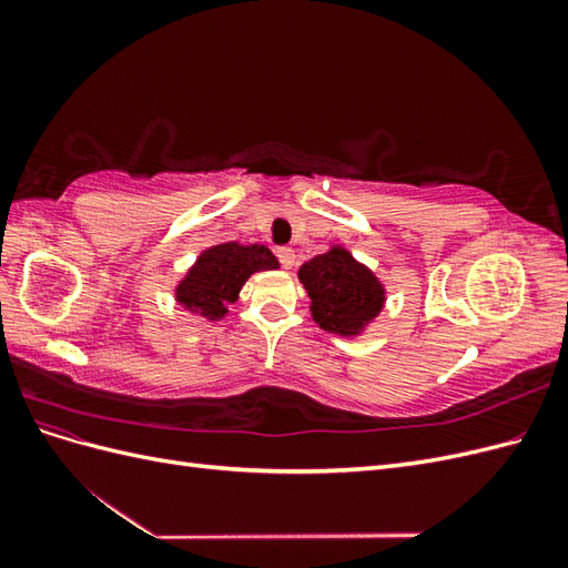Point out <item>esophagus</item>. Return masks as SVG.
I'll list each match as a JSON object with an SVG mask.
<instances>
[{
    "label": "esophagus",
    "instance_id": "34e87169",
    "mask_svg": "<svg viewBox=\"0 0 568 568\" xmlns=\"http://www.w3.org/2000/svg\"><path fill=\"white\" fill-rule=\"evenodd\" d=\"M277 257H280V263H282V267H284V270H291V267H294V263H296V253H294V248H286V246L277 248Z\"/></svg>",
    "mask_w": 568,
    "mask_h": 568
}]
</instances>
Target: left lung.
I'll return each mask as SVG.
<instances>
[{
  "instance_id": "left-lung-1",
  "label": "left lung",
  "mask_w": 568,
  "mask_h": 568,
  "mask_svg": "<svg viewBox=\"0 0 568 568\" xmlns=\"http://www.w3.org/2000/svg\"><path fill=\"white\" fill-rule=\"evenodd\" d=\"M298 280L311 298L313 322L336 336H363L386 305L384 282L341 244L303 263Z\"/></svg>"
}]
</instances>
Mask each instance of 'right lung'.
Segmentation results:
<instances>
[{"instance_id":"add662e5","label":"right lung","mask_w":568,"mask_h":568,"mask_svg":"<svg viewBox=\"0 0 568 568\" xmlns=\"http://www.w3.org/2000/svg\"><path fill=\"white\" fill-rule=\"evenodd\" d=\"M280 270V261L263 244L225 242L196 255L194 265L175 284V301L184 311L209 322L225 320L230 303L239 301V291L251 274Z\"/></svg>"}]
</instances>
